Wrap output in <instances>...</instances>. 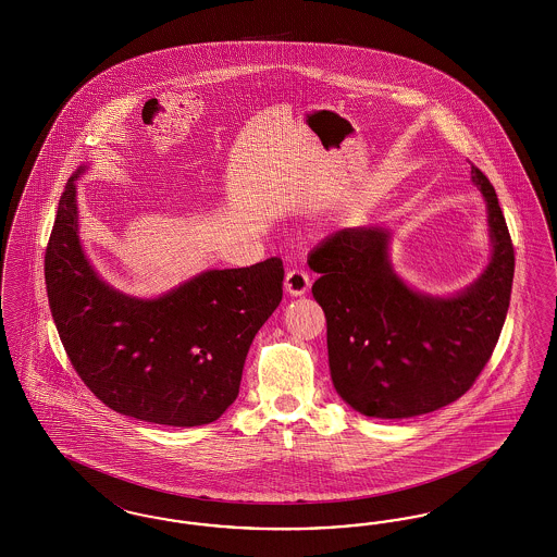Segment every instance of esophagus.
<instances>
[{
  "label": "esophagus",
  "instance_id": "1",
  "mask_svg": "<svg viewBox=\"0 0 557 557\" xmlns=\"http://www.w3.org/2000/svg\"><path fill=\"white\" fill-rule=\"evenodd\" d=\"M309 286H311V280H309V275H307L305 271L290 269V271L286 273L284 288H286V292H288L290 296H302V294H307Z\"/></svg>",
  "mask_w": 557,
  "mask_h": 557
}]
</instances>
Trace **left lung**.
Here are the masks:
<instances>
[{
    "mask_svg": "<svg viewBox=\"0 0 557 557\" xmlns=\"http://www.w3.org/2000/svg\"><path fill=\"white\" fill-rule=\"evenodd\" d=\"M472 184L486 202L491 257L459 292L413 288L393 265L386 223L345 227L307 259L319 273L313 298L327 319L334 388L361 416L436 411L468 393L493 355L509 307L513 246L495 187L476 166Z\"/></svg>",
    "mask_w": 557,
    "mask_h": 557,
    "instance_id": "obj_1",
    "label": "left lung"
}]
</instances>
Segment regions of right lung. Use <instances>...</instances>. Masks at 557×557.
<instances>
[{"instance_id": "right-lung-1", "label": "right lung", "mask_w": 557, "mask_h": 557, "mask_svg": "<svg viewBox=\"0 0 557 557\" xmlns=\"http://www.w3.org/2000/svg\"><path fill=\"white\" fill-rule=\"evenodd\" d=\"M81 164L62 191L46 250V286L64 350L87 388L150 424H211L239 393L248 348L282 300L284 267L267 259L207 269L164 294L116 290L79 236Z\"/></svg>"}]
</instances>
